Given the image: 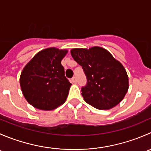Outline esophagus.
Listing matches in <instances>:
<instances>
[{
  "label": "esophagus",
  "mask_w": 151,
  "mask_h": 151,
  "mask_svg": "<svg viewBox=\"0 0 151 151\" xmlns=\"http://www.w3.org/2000/svg\"><path fill=\"white\" fill-rule=\"evenodd\" d=\"M71 81H72L73 83H74V84H76V83H77V77H73V78L71 79Z\"/></svg>",
  "instance_id": "esophagus-1"
}]
</instances>
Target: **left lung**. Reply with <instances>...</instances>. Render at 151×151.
I'll use <instances>...</instances> for the list:
<instances>
[{"label":"left lung","instance_id":"1","mask_svg":"<svg viewBox=\"0 0 151 151\" xmlns=\"http://www.w3.org/2000/svg\"><path fill=\"white\" fill-rule=\"evenodd\" d=\"M71 54L87 77L81 90L85 102L96 109H109L122 101L129 89L127 73L107 50L99 47L76 48Z\"/></svg>","mask_w":151,"mask_h":151}]
</instances>
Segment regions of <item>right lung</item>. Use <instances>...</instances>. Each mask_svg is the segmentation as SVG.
<instances>
[{"instance_id":"obj_1","label":"right lung","mask_w":151,"mask_h":151,"mask_svg":"<svg viewBox=\"0 0 151 151\" xmlns=\"http://www.w3.org/2000/svg\"><path fill=\"white\" fill-rule=\"evenodd\" d=\"M66 50L51 47L38 52L24 67L19 83L25 99L42 110H52L66 101L71 84L61 60Z\"/></svg>"}]
</instances>
